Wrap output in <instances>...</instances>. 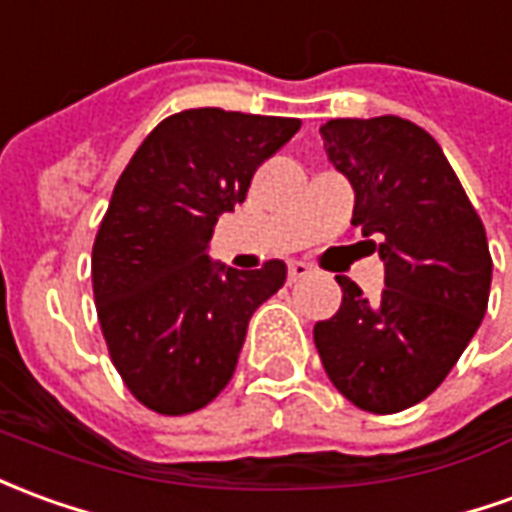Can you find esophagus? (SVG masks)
Wrapping results in <instances>:
<instances>
[{
    "label": "esophagus",
    "instance_id": "obj_1",
    "mask_svg": "<svg viewBox=\"0 0 512 512\" xmlns=\"http://www.w3.org/2000/svg\"><path fill=\"white\" fill-rule=\"evenodd\" d=\"M313 274V268L302 263V260H293L291 266H288V282H299V280H307Z\"/></svg>",
    "mask_w": 512,
    "mask_h": 512
}]
</instances>
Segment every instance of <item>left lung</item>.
<instances>
[{"instance_id":"left-lung-1","label":"left lung","mask_w":512,"mask_h":512,"mask_svg":"<svg viewBox=\"0 0 512 512\" xmlns=\"http://www.w3.org/2000/svg\"><path fill=\"white\" fill-rule=\"evenodd\" d=\"M335 169L355 188L352 224L377 235L385 288L368 302L349 277L341 310L313 327L338 391L368 413L427 399L480 327L491 252L474 205L438 141L399 116L332 119L321 127Z\"/></svg>"}]
</instances>
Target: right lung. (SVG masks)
<instances>
[{"label": "right lung", "instance_id": "obj_1", "mask_svg": "<svg viewBox=\"0 0 512 512\" xmlns=\"http://www.w3.org/2000/svg\"><path fill=\"white\" fill-rule=\"evenodd\" d=\"M299 119L196 107L163 119L121 171L94 241L91 277L102 335L130 393L185 416L235 374L249 318L288 268L238 271L207 257L221 213L241 205L257 166Z\"/></svg>", "mask_w": 512, "mask_h": 512}]
</instances>
